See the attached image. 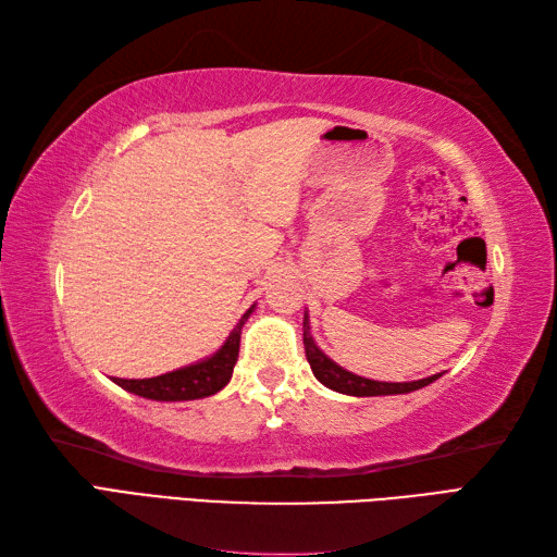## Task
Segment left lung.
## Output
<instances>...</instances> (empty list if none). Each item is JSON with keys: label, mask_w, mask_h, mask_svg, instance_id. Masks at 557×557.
<instances>
[{"label": "left lung", "mask_w": 557, "mask_h": 557, "mask_svg": "<svg viewBox=\"0 0 557 557\" xmlns=\"http://www.w3.org/2000/svg\"><path fill=\"white\" fill-rule=\"evenodd\" d=\"M304 349H306V359L311 363L313 375L321 381L325 387L335 389V393L342 395H351V397H381V395H405L413 393V389H421L425 385H431L433 381L441 377L431 375V377H421V381H411V383H381V381H371V377H361L357 373H349L347 369H342L333 359L325 357V354L318 349L311 335V325H309V313H304Z\"/></svg>", "instance_id": "8db88e82"}]
</instances>
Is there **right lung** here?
Masks as SVG:
<instances>
[{
    "mask_svg": "<svg viewBox=\"0 0 557 557\" xmlns=\"http://www.w3.org/2000/svg\"><path fill=\"white\" fill-rule=\"evenodd\" d=\"M253 313V306L248 309L242 321L224 339V345L212 354V357L184 366V369H176L172 373H164L158 377H144V381H126V377H114V383L128 389L138 397L146 399H158V401H186V399H203L220 393V389L230 383L234 363L239 359V339H242V327L246 318Z\"/></svg>",
    "mask_w": 557,
    "mask_h": 557,
    "instance_id": "add662e5",
    "label": "right lung"
}]
</instances>
